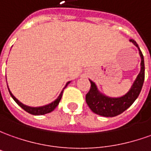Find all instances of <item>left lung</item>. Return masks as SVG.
Listing matches in <instances>:
<instances>
[{"label": "left lung", "mask_w": 151, "mask_h": 151, "mask_svg": "<svg viewBox=\"0 0 151 151\" xmlns=\"http://www.w3.org/2000/svg\"><path fill=\"white\" fill-rule=\"evenodd\" d=\"M130 42H132L138 48L141 62L140 73L138 74L135 81L133 82L132 86L127 93L121 97H109L101 93L98 89L95 83L89 80L91 83V87L88 93L86 94V100L89 109L92 110V112L98 115L112 117L121 114L132 104L141 93L145 80L144 57L137 42L133 39H130Z\"/></svg>", "instance_id": "1"}]
</instances>
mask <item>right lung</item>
<instances>
[{
	"mask_svg": "<svg viewBox=\"0 0 151 151\" xmlns=\"http://www.w3.org/2000/svg\"><path fill=\"white\" fill-rule=\"evenodd\" d=\"M70 81H68L66 83V85L64 87V89H65L66 86L69 85ZM8 87V86H7ZM64 89H62L61 93L59 94V96L58 97V99H56V100H54L53 102H52L51 104H47V105L44 106H40V107H30V106H27L25 104H22L21 102H19L16 99V98L14 97V95L12 94V93L10 92V89L8 88L9 89V92H10V94L11 97L13 98V99H14V101L16 102V104H18L19 106H20L22 109H24V111H26L27 113H30V114H33V115H43V114H46V113H49L51 112H52L54 109L57 108V106L58 105V104H59V102L61 100V99H62V94H63V91H64Z\"/></svg>",
	"mask_w": 151,
	"mask_h": 151,
	"instance_id": "1",
	"label": "right lung"
}]
</instances>
